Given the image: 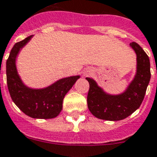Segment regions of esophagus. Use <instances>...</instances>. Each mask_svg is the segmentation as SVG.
Here are the masks:
<instances>
[{"instance_id": "34e87169", "label": "esophagus", "mask_w": 157, "mask_h": 157, "mask_svg": "<svg viewBox=\"0 0 157 157\" xmlns=\"http://www.w3.org/2000/svg\"><path fill=\"white\" fill-rule=\"evenodd\" d=\"M90 73H91V72H90V71H86V72H85V73H84V75H89V74H90Z\"/></svg>"}]
</instances>
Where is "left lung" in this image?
Segmentation results:
<instances>
[{"label":"left lung","mask_w":157,"mask_h":157,"mask_svg":"<svg viewBox=\"0 0 157 157\" xmlns=\"http://www.w3.org/2000/svg\"><path fill=\"white\" fill-rule=\"evenodd\" d=\"M130 46L137 55V71L125 92L118 95H110L103 92L94 80L86 78L90 85L87 107L96 118L109 121L122 120L138 109L143 102L151 79L150 59L137 43L132 42Z\"/></svg>","instance_id":"left-lung-1"}]
</instances>
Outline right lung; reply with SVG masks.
<instances>
[{"label":"right lung","instance_id":"obj_1","mask_svg":"<svg viewBox=\"0 0 157 157\" xmlns=\"http://www.w3.org/2000/svg\"><path fill=\"white\" fill-rule=\"evenodd\" d=\"M29 36L16 43L6 60V82L12 101L26 115L33 118H53L62 110L65 94L70 91L80 75L59 80L46 88L32 89L26 86L19 77L16 67V58L20 49L31 39Z\"/></svg>","mask_w":157,"mask_h":157}]
</instances>
